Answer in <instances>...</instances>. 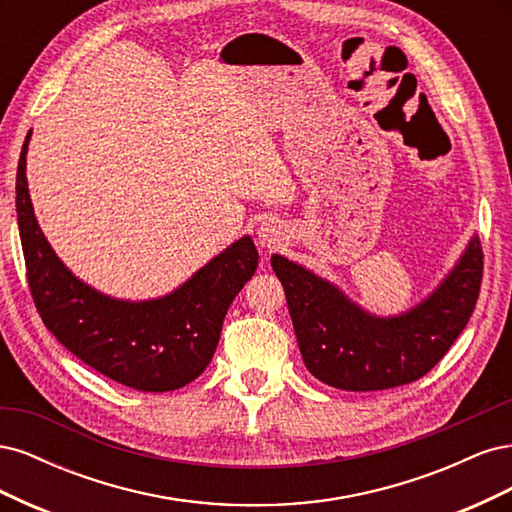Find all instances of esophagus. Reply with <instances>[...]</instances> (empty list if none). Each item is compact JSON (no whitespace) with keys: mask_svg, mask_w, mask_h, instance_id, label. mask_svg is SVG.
Here are the masks:
<instances>
[{"mask_svg":"<svg viewBox=\"0 0 512 512\" xmlns=\"http://www.w3.org/2000/svg\"><path fill=\"white\" fill-rule=\"evenodd\" d=\"M286 239V226L280 220H265L258 226V243L267 250H277Z\"/></svg>","mask_w":512,"mask_h":512,"instance_id":"esophagus-1","label":"esophagus"}]
</instances>
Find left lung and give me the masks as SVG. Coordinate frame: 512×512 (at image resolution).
Returning <instances> with one entry per match:
<instances>
[{"instance_id":"8db88e82","label":"left lung","mask_w":512,"mask_h":512,"mask_svg":"<svg viewBox=\"0 0 512 512\" xmlns=\"http://www.w3.org/2000/svg\"><path fill=\"white\" fill-rule=\"evenodd\" d=\"M305 367L344 391H382L423 378L453 346L483 282L478 239L427 301L397 318H374L294 262L273 256Z\"/></svg>"}]
</instances>
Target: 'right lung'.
I'll return each instance as SVG.
<instances>
[{"label": "right lung", "mask_w": 512, "mask_h": 512, "mask_svg": "<svg viewBox=\"0 0 512 512\" xmlns=\"http://www.w3.org/2000/svg\"><path fill=\"white\" fill-rule=\"evenodd\" d=\"M17 168V220L27 284L38 314L83 363L136 391H175L196 380L213 359L232 299L258 267L250 237L232 243L168 297L115 301L61 265L36 222L27 192L25 153Z\"/></svg>", "instance_id": "obj_1"}]
</instances>
